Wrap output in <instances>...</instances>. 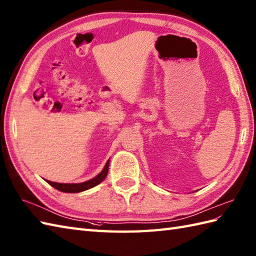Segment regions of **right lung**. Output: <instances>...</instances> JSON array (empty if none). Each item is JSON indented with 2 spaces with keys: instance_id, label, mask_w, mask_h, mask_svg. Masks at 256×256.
<instances>
[{
  "instance_id": "right-lung-1",
  "label": "right lung",
  "mask_w": 256,
  "mask_h": 256,
  "mask_svg": "<svg viewBox=\"0 0 256 256\" xmlns=\"http://www.w3.org/2000/svg\"><path fill=\"white\" fill-rule=\"evenodd\" d=\"M109 164H110V159L106 162L102 171H101L99 174H97L96 176L92 178V179H90V180L82 182V183H56V182H52V181H49V180H46V181L49 183L51 186L58 190V191H61V192H64V193H80V192L86 191V190H89V188H92L94 186H98L99 183L102 182L106 179V174H108Z\"/></svg>"
}]
</instances>
